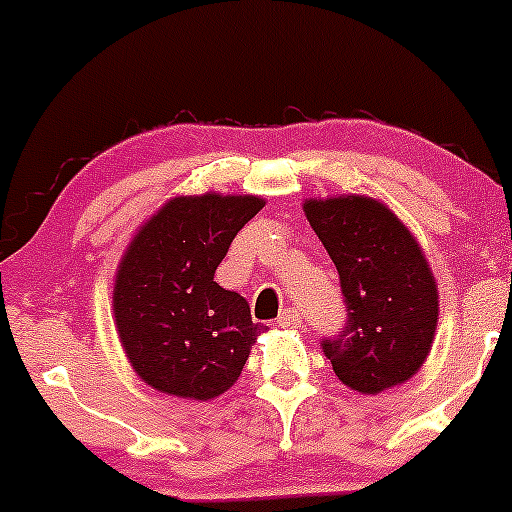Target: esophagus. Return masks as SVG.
<instances>
[{"label": "esophagus", "instance_id": "obj_1", "mask_svg": "<svg viewBox=\"0 0 512 512\" xmlns=\"http://www.w3.org/2000/svg\"><path fill=\"white\" fill-rule=\"evenodd\" d=\"M277 324H280V327H299V324H302V314H299L297 307H287L285 312L280 314V319H277Z\"/></svg>", "mask_w": 512, "mask_h": 512}]
</instances>
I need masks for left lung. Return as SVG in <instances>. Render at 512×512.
<instances>
[{
	"label": "left lung",
	"mask_w": 512,
	"mask_h": 512,
	"mask_svg": "<svg viewBox=\"0 0 512 512\" xmlns=\"http://www.w3.org/2000/svg\"><path fill=\"white\" fill-rule=\"evenodd\" d=\"M304 215L337 265L347 324L322 339L342 384L359 394L409 381L431 352L438 287L409 227L364 195L304 200Z\"/></svg>",
	"instance_id": "obj_1"
}]
</instances>
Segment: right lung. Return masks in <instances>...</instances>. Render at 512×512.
<instances>
[{"label":"right lung","instance_id":"right-lung-1","mask_svg":"<svg viewBox=\"0 0 512 512\" xmlns=\"http://www.w3.org/2000/svg\"><path fill=\"white\" fill-rule=\"evenodd\" d=\"M257 195H180L133 235L113 285L118 337L136 374L168 396L208 401L245 369L260 324L242 294L215 282Z\"/></svg>","mask_w":512,"mask_h":512}]
</instances>
